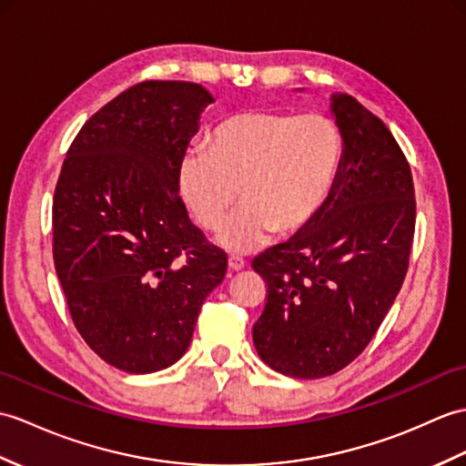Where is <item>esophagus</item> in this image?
Returning <instances> with one entry per match:
<instances>
[{"mask_svg": "<svg viewBox=\"0 0 466 466\" xmlns=\"http://www.w3.org/2000/svg\"><path fill=\"white\" fill-rule=\"evenodd\" d=\"M246 266V259L244 258H240V256H230L228 258V268H230V272H238V269H242Z\"/></svg>", "mask_w": 466, "mask_h": 466, "instance_id": "1", "label": "esophagus"}]
</instances>
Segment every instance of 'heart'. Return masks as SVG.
Wrapping results in <instances>:
<instances>
[{"instance_id":"heart-1","label":"heart","mask_w":466,"mask_h":466,"mask_svg":"<svg viewBox=\"0 0 466 466\" xmlns=\"http://www.w3.org/2000/svg\"><path fill=\"white\" fill-rule=\"evenodd\" d=\"M208 145H192L178 165V190L204 228L230 252L262 246L276 230L294 236L318 218L343 160L338 125L323 115L248 111L224 118Z\"/></svg>"}]
</instances>
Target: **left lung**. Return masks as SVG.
I'll return each mask as SVG.
<instances>
[{"label":"left lung","mask_w":466,"mask_h":466,"mask_svg":"<svg viewBox=\"0 0 466 466\" xmlns=\"http://www.w3.org/2000/svg\"><path fill=\"white\" fill-rule=\"evenodd\" d=\"M343 160L326 208L301 234L254 258L266 306L252 329L278 373L319 380L360 355L403 286L415 236L407 157L381 118L333 95Z\"/></svg>","instance_id":"1"}]
</instances>
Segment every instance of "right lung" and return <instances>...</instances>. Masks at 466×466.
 <instances>
[{"mask_svg": "<svg viewBox=\"0 0 466 466\" xmlns=\"http://www.w3.org/2000/svg\"><path fill=\"white\" fill-rule=\"evenodd\" d=\"M212 101L197 83H137L81 127L63 160L57 278L81 338L127 373L180 360L228 268L178 197L180 158Z\"/></svg>", "mask_w": 466, "mask_h": 466, "instance_id": "1", "label": "right lung"}]
</instances>
